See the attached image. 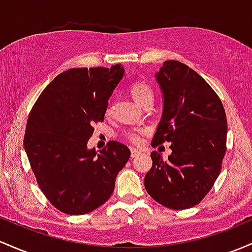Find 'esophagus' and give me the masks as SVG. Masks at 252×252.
I'll return each mask as SVG.
<instances>
[{"label":"esophagus","instance_id":"esophagus-1","mask_svg":"<svg viewBox=\"0 0 252 252\" xmlns=\"http://www.w3.org/2000/svg\"><path fill=\"white\" fill-rule=\"evenodd\" d=\"M139 155H140L139 150H137V149H131V157H132V158H137L138 156H139Z\"/></svg>","mask_w":252,"mask_h":252}]
</instances>
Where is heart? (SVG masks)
I'll return each instance as SVG.
<instances>
[{
    "label": "heart",
    "instance_id": "1",
    "mask_svg": "<svg viewBox=\"0 0 252 252\" xmlns=\"http://www.w3.org/2000/svg\"><path fill=\"white\" fill-rule=\"evenodd\" d=\"M128 90L132 97L143 107L145 104L152 102V100H154V92H152L151 87L146 84L145 82H133L129 86ZM109 113H111V106L107 107L106 109V114H109ZM146 133H148V129L145 128H131L124 132L123 135L127 141H129L133 145H139V144L143 143V137Z\"/></svg>",
    "mask_w": 252,
    "mask_h": 252
}]
</instances>
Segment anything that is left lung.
I'll return each mask as SVG.
<instances>
[{
    "label": "left lung",
    "mask_w": 252,
    "mask_h": 252,
    "mask_svg": "<svg viewBox=\"0 0 252 252\" xmlns=\"http://www.w3.org/2000/svg\"><path fill=\"white\" fill-rule=\"evenodd\" d=\"M163 90L162 120L152 148L171 143L168 159L154 151L146 191L170 210L200 203L214 186L226 154L227 120L221 100L201 76L177 61L156 75Z\"/></svg>",
    "instance_id": "left-lung-1"
}]
</instances>
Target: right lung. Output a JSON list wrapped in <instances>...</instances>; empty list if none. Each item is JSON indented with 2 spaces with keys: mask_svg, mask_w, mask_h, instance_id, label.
Listing matches in <instances>:
<instances>
[{
  "mask_svg": "<svg viewBox=\"0 0 252 252\" xmlns=\"http://www.w3.org/2000/svg\"><path fill=\"white\" fill-rule=\"evenodd\" d=\"M124 71L119 64L66 70L42 90L28 115L24 145L31 168L46 199L63 213L82 216L102 206L131 156L117 140L100 154L87 150Z\"/></svg>",
  "mask_w": 252,
  "mask_h": 252,
  "instance_id": "right-lung-1",
  "label": "right lung"
}]
</instances>
